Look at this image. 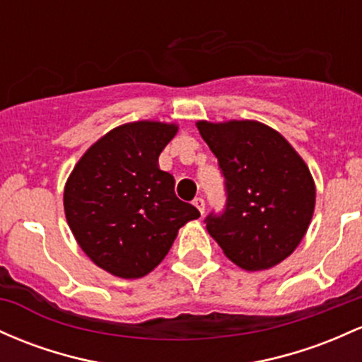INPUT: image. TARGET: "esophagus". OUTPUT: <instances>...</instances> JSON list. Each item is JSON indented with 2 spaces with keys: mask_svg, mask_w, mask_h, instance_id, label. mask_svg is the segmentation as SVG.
<instances>
[{
  "mask_svg": "<svg viewBox=\"0 0 362 362\" xmlns=\"http://www.w3.org/2000/svg\"><path fill=\"white\" fill-rule=\"evenodd\" d=\"M192 204L196 206L197 209H199V213L202 214L204 213V208H206V202H204V199H202V197H196V199L192 201Z\"/></svg>",
  "mask_w": 362,
  "mask_h": 362,
  "instance_id": "esophagus-1",
  "label": "esophagus"
}]
</instances>
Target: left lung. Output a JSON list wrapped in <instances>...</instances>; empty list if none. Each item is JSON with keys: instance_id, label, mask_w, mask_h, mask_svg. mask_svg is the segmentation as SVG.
Masks as SVG:
<instances>
[{"instance_id": "obj_1", "label": "left lung", "mask_w": 362, "mask_h": 362, "mask_svg": "<svg viewBox=\"0 0 362 362\" xmlns=\"http://www.w3.org/2000/svg\"><path fill=\"white\" fill-rule=\"evenodd\" d=\"M225 178L223 211L204 223L226 257L249 272L291 256L315 211L309 168L276 130L259 122H197Z\"/></svg>"}]
</instances>
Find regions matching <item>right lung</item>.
<instances>
[{
  "label": "right lung",
  "instance_id": "right-lung-1",
  "mask_svg": "<svg viewBox=\"0 0 362 362\" xmlns=\"http://www.w3.org/2000/svg\"><path fill=\"white\" fill-rule=\"evenodd\" d=\"M177 125L134 122L90 146L63 194L71 233L99 268L120 278L153 272L180 226L201 214L175 196V178L158 158Z\"/></svg>",
  "mask_w": 362,
  "mask_h": 362
}]
</instances>
